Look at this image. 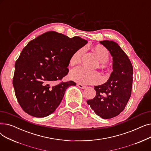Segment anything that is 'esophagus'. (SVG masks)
I'll return each instance as SVG.
<instances>
[{
  "mask_svg": "<svg viewBox=\"0 0 151 151\" xmlns=\"http://www.w3.org/2000/svg\"><path fill=\"white\" fill-rule=\"evenodd\" d=\"M77 86L79 87V88H81V89H85V88H86V86L83 85L82 84H80V83H78V84H77Z\"/></svg>",
  "mask_w": 151,
  "mask_h": 151,
  "instance_id": "esophagus-1",
  "label": "esophagus"
}]
</instances>
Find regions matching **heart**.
Segmentation results:
<instances>
[{
	"instance_id": "b5f03b06",
	"label": "heart",
	"mask_w": 151,
	"mask_h": 151,
	"mask_svg": "<svg viewBox=\"0 0 151 151\" xmlns=\"http://www.w3.org/2000/svg\"><path fill=\"white\" fill-rule=\"evenodd\" d=\"M93 51L101 62V66L104 67L105 63H106L109 59L108 50L104 46L98 45L94 46ZM83 52V48H80L71 55L69 60L70 65L74 66L78 64L81 61ZM70 78L73 80L82 84H93L100 80V75L97 71H89L81 67L74 68L71 71Z\"/></svg>"
}]
</instances>
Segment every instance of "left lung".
I'll return each mask as SVG.
<instances>
[{
  "label": "left lung",
  "mask_w": 151,
  "mask_h": 151,
  "mask_svg": "<svg viewBox=\"0 0 151 151\" xmlns=\"http://www.w3.org/2000/svg\"><path fill=\"white\" fill-rule=\"evenodd\" d=\"M100 43L113 56V71L104 84L94 86L96 96L87 103L103 119L114 117L122 112L131 96L133 66L127 55L113 41Z\"/></svg>",
  "instance_id": "left-lung-1"
}]
</instances>
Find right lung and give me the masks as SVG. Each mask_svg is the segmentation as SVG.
Here are the masks:
<instances>
[{
	"label": "right lung",
	"instance_id": "1",
	"mask_svg": "<svg viewBox=\"0 0 151 151\" xmlns=\"http://www.w3.org/2000/svg\"><path fill=\"white\" fill-rule=\"evenodd\" d=\"M88 41L69 38L54 31L47 32L28 43L15 63L13 85L22 109L28 114L43 117L58 108L73 81H61L68 73L70 58Z\"/></svg>",
	"mask_w": 151,
	"mask_h": 151
}]
</instances>
